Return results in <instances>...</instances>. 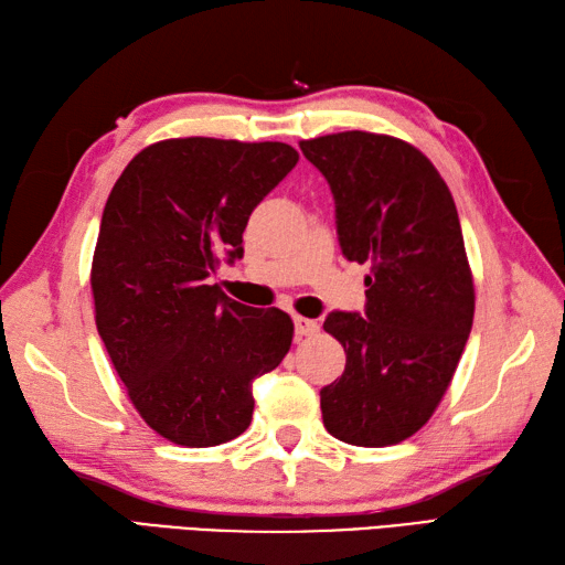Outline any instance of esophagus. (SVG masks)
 <instances>
[{
    "label": "esophagus",
    "mask_w": 565,
    "mask_h": 565,
    "mask_svg": "<svg viewBox=\"0 0 565 565\" xmlns=\"http://www.w3.org/2000/svg\"><path fill=\"white\" fill-rule=\"evenodd\" d=\"M294 330H296V338H313V334H318L320 326H318V320L296 316L294 318Z\"/></svg>",
    "instance_id": "esophagus-1"
}]
</instances>
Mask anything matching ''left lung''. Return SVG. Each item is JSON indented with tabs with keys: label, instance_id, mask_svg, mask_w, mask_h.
Returning a JSON list of instances; mask_svg holds the SVG:
<instances>
[{
	"label": "left lung",
	"instance_id": "left-lung-1",
	"mask_svg": "<svg viewBox=\"0 0 565 565\" xmlns=\"http://www.w3.org/2000/svg\"><path fill=\"white\" fill-rule=\"evenodd\" d=\"M328 179L342 255L369 264L364 313L332 310L347 352L320 391L322 423L354 447H388L437 411L473 326V279L449 186L411 142L347 130L301 140Z\"/></svg>",
	"mask_w": 565,
	"mask_h": 565
}]
</instances>
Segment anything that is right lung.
<instances>
[{
  "label": "right lung",
  "mask_w": 565,
  "mask_h": 565,
  "mask_svg": "<svg viewBox=\"0 0 565 565\" xmlns=\"http://www.w3.org/2000/svg\"><path fill=\"white\" fill-rule=\"evenodd\" d=\"M296 162L286 142L160 140L104 206L92 262L99 338L140 417L182 447L243 435L252 381L291 347L284 310L237 303L209 276L243 257L249 213Z\"/></svg>",
  "instance_id": "right-lung-1"
}]
</instances>
